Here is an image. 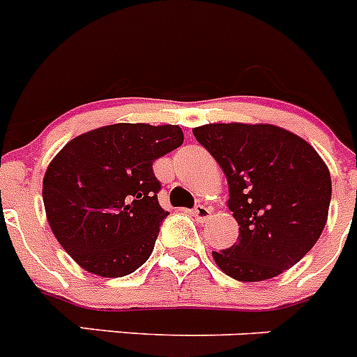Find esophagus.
I'll use <instances>...</instances> for the list:
<instances>
[{"mask_svg":"<svg viewBox=\"0 0 357 357\" xmlns=\"http://www.w3.org/2000/svg\"><path fill=\"white\" fill-rule=\"evenodd\" d=\"M194 216L197 218V222H201V224H204L206 220L211 216V208H208V206H202V204H197L194 208Z\"/></svg>","mask_w":357,"mask_h":357,"instance_id":"obj_1","label":"esophagus"}]
</instances>
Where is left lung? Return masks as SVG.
I'll use <instances>...</instances> for the list:
<instances>
[{
  "mask_svg": "<svg viewBox=\"0 0 357 357\" xmlns=\"http://www.w3.org/2000/svg\"><path fill=\"white\" fill-rule=\"evenodd\" d=\"M194 135L229 183L238 243L213 252L239 282H262L301 261L328 222L331 176L305 139L275 125L211 123Z\"/></svg>",
  "mask_w": 357,
  "mask_h": 357,
  "instance_id": "1",
  "label": "left lung"
}]
</instances>
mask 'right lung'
I'll return each instance as SVG.
<instances>
[{"label":"right lung","mask_w":357,"mask_h":357,"mask_svg":"<svg viewBox=\"0 0 357 357\" xmlns=\"http://www.w3.org/2000/svg\"><path fill=\"white\" fill-rule=\"evenodd\" d=\"M183 144L178 125L116 123L72 139L49 163L42 197L59 245L105 278L149 259L169 215L160 208L153 162Z\"/></svg>","instance_id":"right-lung-1"}]
</instances>
